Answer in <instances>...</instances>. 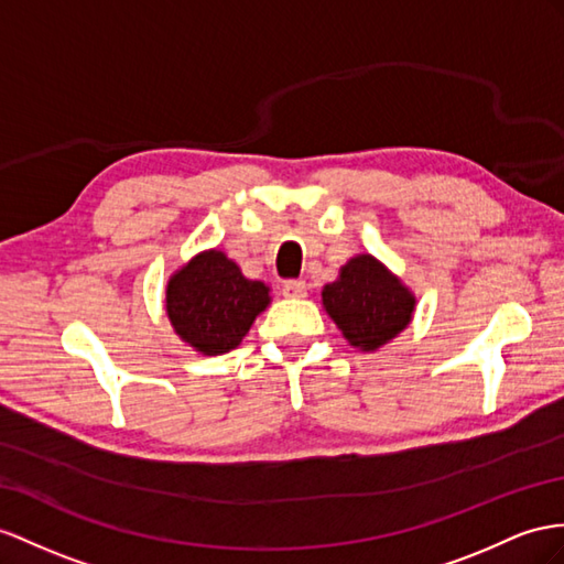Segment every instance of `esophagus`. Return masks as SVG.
<instances>
[{"mask_svg":"<svg viewBox=\"0 0 564 564\" xmlns=\"http://www.w3.org/2000/svg\"><path fill=\"white\" fill-rule=\"evenodd\" d=\"M283 295L285 297H305L307 295V283L300 279H291L283 283Z\"/></svg>","mask_w":564,"mask_h":564,"instance_id":"esophagus-1","label":"esophagus"}]
</instances>
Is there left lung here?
Returning a JSON list of instances; mask_svg holds the SVG:
<instances>
[{"instance_id": "left-lung-1", "label": "left lung", "mask_w": 564, "mask_h": 564, "mask_svg": "<svg viewBox=\"0 0 564 564\" xmlns=\"http://www.w3.org/2000/svg\"><path fill=\"white\" fill-rule=\"evenodd\" d=\"M324 310L355 348L371 352L412 322L416 300L377 257L357 254L322 291Z\"/></svg>"}]
</instances>
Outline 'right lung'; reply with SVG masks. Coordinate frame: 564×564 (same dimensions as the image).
<instances>
[{"label": "right lung", "mask_w": 564, "mask_h": 564, "mask_svg": "<svg viewBox=\"0 0 564 564\" xmlns=\"http://www.w3.org/2000/svg\"><path fill=\"white\" fill-rule=\"evenodd\" d=\"M269 302V285L245 279L234 259L219 250L195 254L166 285L173 330L202 355L238 348Z\"/></svg>", "instance_id": "right-lung-1"}]
</instances>
